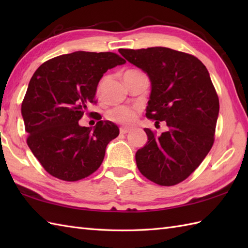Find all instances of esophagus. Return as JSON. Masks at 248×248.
<instances>
[{"instance_id": "1", "label": "esophagus", "mask_w": 248, "mask_h": 248, "mask_svg": "<svg viewBox=\"0 0 248 248\" xmlns=\"http://www.w3.org/2000/svg\"><path fill=\"white\" fill-rule=\"evenodd\" d=\"M131 131L130 128H125V127H121L120 128V133L121 134H125V133H129Z\"/></svg>"}]
</instances>
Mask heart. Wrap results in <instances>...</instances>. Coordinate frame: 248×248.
<instances>
[{"label": "heart", "mask_w": 248, "mask_h": 248, "mask_svg": "<svg viewBox=\"0 0 248 248\" xmlns=\"http://www.w3.org/2000/svg\"><path fill=\"white\" fill-rule=\"evenodd\" d=\"M129 71H135V70H128L125 72H129ZM104 82H105V78H102V80H100V82L98 83L97 85L98 94L101 93L104 86ZM108 118L109 120L114 121V123L124 124V125H130L134 123L136 118H138V110L129 107H117L108 110Z\"/></svg>", "instance_id": "heart-1"}]
</instances>
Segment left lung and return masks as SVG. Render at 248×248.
Returning <instances> with one entry per match:
<instances>
[{"instance_id": "left-lung-1", "label": "left lung", "mask_w": 248, "mask_h": 248, "mask_svg": "<svg viewBox=\"0 0 248 248\" xmlns=\"http://www.w3.org/2000/svg\"><path fill=\"white\" fill-rule=\"evenodd\" d=\"M119 53L149 77L147 118L167 125L157 136L144 129L148 141L136 151V165L150 181L175 186L196 170L214 143L219 101L209 72L197 57L164 46Z\"/></svg>"}]
</instances>
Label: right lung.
Instances as JSON below:
<instances>
[{"label": "right lung", "mask_w": 248, "mask_h": 248, "mask_svg": "<svg viewBox=\"0 0 248 248\" xmlns=\"http://www.w3.org/2000/svg\"><path fill=\"white\" fill-rule=\"evenodd\" d=\"M125 61L112 52L77 51L44 62L31 77L21 105L28 145L51 176L78 181L96 171L105 149L119 134L112 121L93 129L78 120L96 103L97 85L108 69Z\"/></svg>", "instance_id": "1"}]
</instances>
